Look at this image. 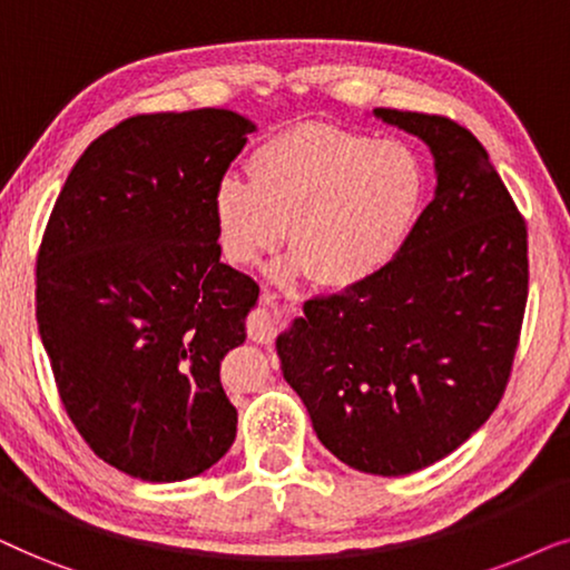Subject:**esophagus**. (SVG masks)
<instances>
[{"mask_svg": "<svg viewBox=\"0 0 570 570\" xmlns=\"http://www.w3.org/2000/svg\"><path fill=\"white\" fill-rule=\"evenodd\" d=\"M263 302L271 309H268V313L253 317V321H249V325H247V333H249V338L257 341V344H271L273 336H276V325H278V313L273 309V307H276V294L263 292Z\"/></svg>", "mask_w": 570, "mask_h": 570, "instance_id": "1", "label": "esophagus"}]
</instances>
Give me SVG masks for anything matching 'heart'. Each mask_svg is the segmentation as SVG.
<instances>
[{
    "instance_id": "1",
    "label": "heart",
    "mask_w": 570,
    "mask_h": 570,
    "mask_svg": "<svg viewBox=\"0 0 570 570\" xmlns=\"http://www.w3.org/2000/svg\"><path fill=\"white\" fill-rule=\"evenodd\" d=\"M245 181L214 193L218 247L232 265H255L284 237L292 257L281 278L309 273L346 289L383 271L412 234L424 189L422 158L401 140L305 121L261 142Z\"/></svg>"
}]
</instances>
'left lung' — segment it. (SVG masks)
I'll return each instance as SVG.
<instances>
[{"label": "left lung", "instance_id": "8db88e82", "mask_svg": "<svg viewBox=\"0 0 570 570\" xmlns=\"http://www.w3.org/2000/svg\"><path fill=\"white\" fill-rule=\"evenodd\" d=\"M373 114L428 142L435 197L383 271L305 302L276 348L325 449L401 476L456 451L503 399L529 294L527 222L466 127Z\"/></svg>", "mask_w": 570, "mask_h": 570}]
</instances>
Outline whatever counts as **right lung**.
I'll return each mask as SVG.
<instances>
[{
  "label": "right lung",
  "mask_w": 570,
  "mask_h": 570,
  "mask_svg": "<svg viewBox=\"0 0 570 570\" xmlns=\"http://www.w3.org/2000/svg\"><path fill=\"white\" fill-rule=\"evenodd\" d=\"M249 132L229 109L119 121L72 166L38 249V331L67 414L142 482L203 474L237 435L218 370L261 286L222 263L214 193Z\"/></svg>",
  "instance_id": "right-lung-1"
}]
</instances>
